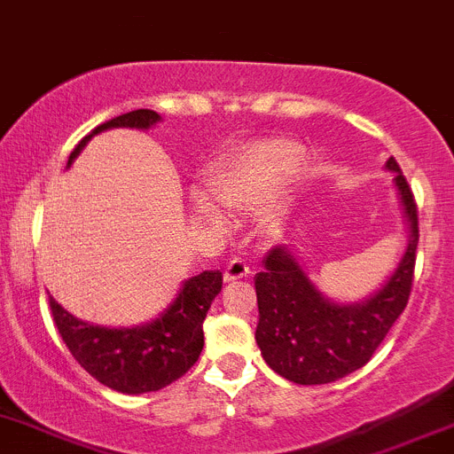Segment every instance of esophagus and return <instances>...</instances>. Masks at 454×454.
Segmentation results:
<instances>
[{
	"instance_id": "34e87169",
	"label": "esophagus",
	"mask_w": 454,
	"mask_h": 454,
	"mask_svg": "<svg viewBox=\"0 0 454 454\" xmlns=\"http://www.w3.org/2000/svg\"><path fill=\"white\" fill-rule=\"evenodd\" d=\"M249 274H252V270H249L247 261L240 256H234L230 261V265L224 267V280H240Z\"/></svg>"
}]
</instances>
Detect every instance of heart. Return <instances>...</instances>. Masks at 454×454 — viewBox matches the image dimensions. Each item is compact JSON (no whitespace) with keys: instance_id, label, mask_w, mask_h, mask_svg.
<instances>
[{"instance_id":"obj_1","label":"heart","mask_w":454,"mask_h":454,"mask_svg":"<svg viewBox=\"0 0 454 454\" xmlns=\"http://www.w3.org/2000/svg\"><path fill=\"white\" fill-rule=\"evenodd\" d=\"M303 151L294 142L283 137L258 140L240 149L211 174V187L220 205L230 209L256 211L280 192L285 183L299 171ZM193 211L202 220L220 223L218 205L207 193L196 192L192 196ZM267 223H274V211L267 214Z\"/></svg>"}]
</instances>
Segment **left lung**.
<instances>
[{
  "label": "left lung",
  "mask_w": 454,
  "mask_h": 454,
  "mask_svg": "<svg viewBox=\"0 0 454 454\" xmlns=\"http://www.w3.org/2000/svg\"><path fill=\"white\" fill-rule=\"evenodd\" d=\"M410 224V240L395 274L372 299L336 305L309 283L285 245L271 249L256 274V343L274 372L301 386L339 381L372 359L412 292L419 214L412 189L395 158L387 160Z\"/></svg>",
  "instance_id": "left-lung-1"
}]
</instances>
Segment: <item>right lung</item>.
I'll list each match as a JSON object with an SVG mask.
<instances>
[{
	"instance_id": "right-lung-1",
	"label": "right lung",
	"mask_w": 454,
	"mask_h": 454,
	"mask_svg": "<svg viewBox=\"0 0 454 454\" xmlns=\"http://www.w3.org/2000/svg\"><path fill=\"white\" fill-rule=\"evenodd\" d=\"M158 120L160 115L155 111L137 109L95 127L71 151L68 165L95 133L114 127L149 129ZM220 289L223 271H202L184 283L178 299L162 317L149 325L122 330L90 325L68 314L53 296L49 301L55 325L77 364L111 390L142 395L162 390L196 364L205 345L202 321Z\"/></svg>"
}]
</instances>
